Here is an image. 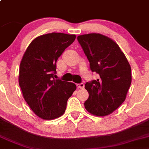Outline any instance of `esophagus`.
<instances>
[{
  "label": "esophagus",
  "mask_w": 149,
  "mask_h": 149,
  "mask_svg": "<svg viewBox=\"0 0 149 149\" xmlns=\"http://www.w3.org/2000/svg\"><path fill=\"white\" fill-rule=\"evenodd\" d=\"M76 86H77L79 87V88H81V89L84 88V86H85V85H84V83H81V84H76Z\"/></svg>",
  "instance_id": "34e87169"
}]
</instances>
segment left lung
I'll list each match as a JSON object with an SVG mask.
<instances>
[{"instance_id": "1", "label": "left lung", "mask_w": 149, "mask_h": 149, "mask_svg": "<svg viewBox=\"0 0 149 149\" xmlns=\"http://www.w3.org/2000/svg\"><path fill=\"white\" fill-rule=\"evenodd\" d=\"M77 39L91 71L99 75L97 80L85 84L89 97L84 106L93 115H109L126 99L131 84L129 63L116 43L107 36L89 33L79 36Z\"/></svg>"}]
</instances>
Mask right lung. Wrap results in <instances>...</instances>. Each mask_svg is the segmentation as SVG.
I'll use <instances>...</instances> for the list:
<instances>
[{"instance_id":"add662e5","label":"right lung","mask_w":149,"mask_h":149,"mask_svg":"<svg viewBox=\"0 0 149 149\" xmlns=\"http://www.w3.org/2000/svg\"><path fill=\"white\" fill-rule=\"evenodd\" d=\"M75 39V35L62 33L45 34L34 39L23 56L19 86L30 108L43 119L62 116L76 89L73 83L54 79L58 58Z\"/></svg>"}]
</instances>
